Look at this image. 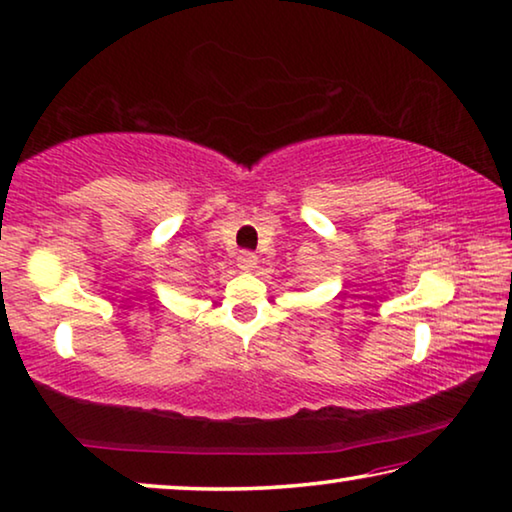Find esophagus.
<instances>
[{"label":"esophagus","mask_w":512,"mask_h":512,"mask_svg":"<svg viewBox=\"0 0 512 512\" xmlns=\"http://www.w3.org/2000/svg\"><path fill=\"white\" fill-rule=\"evenodd\" d=\"M256 265H258L256 254H251V251H240V254H238V267H240L242 272H251Z\"/></svg>","instance_id":"obj_1"}]
</instances>
